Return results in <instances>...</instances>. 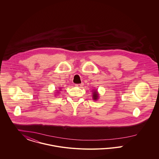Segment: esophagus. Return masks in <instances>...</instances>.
<instances>
[{"label": "esophagus", "mask_w": 159, "mask_h": 159, "mask_svg": "<svg viewBox=\"0 0 159 159\" xmlns=\"http://www.w3.org/2000/svg\"><path fill=\"white\" fill-rule=\"evenodd\" d=\"M83 83H80V84H76V86H78V87H82V86H83Z\"/></svg>", "instance_id": "obj_1"}]
</instances>
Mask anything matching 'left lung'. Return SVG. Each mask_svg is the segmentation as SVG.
<instances>
[{
    "label": "left lung",
    "instance_id": "left-lung-1",
    "mask_svg": "<svg viewBox=\"0 0 159 159\" xmlns=\"http://www.w3.org/2000/svg\"><path fill=\"white\" fill-rule=\"evenodd\" d=\"M93 93V95H92L93 99L95 100V101L97 100L99 98V95L98 93V92H97V90L93 91V93Z\"/></svg>",
    "mask_w": 159,
    "mask_h": 159
}]
</instances>
